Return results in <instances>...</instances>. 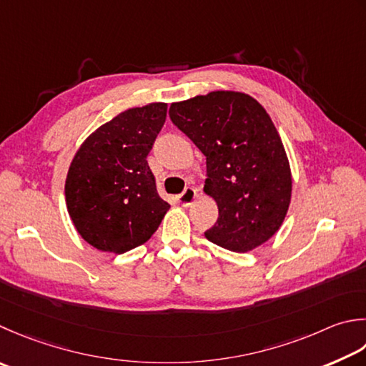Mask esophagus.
Listing matches in <instances>:
<instances>
[{
  "mask_svg": "<svg viewBox=\"0 0 366 366\" xmlns=\"http://www.w3.org/2000/svg\"><path fill=\"white\" fill-rule=\"evenodd\" d=\"M197 197H198L197 189H193V187H185V190L181 193V195H177V202L181 203L182 206L187 207V206H190L193 202H195Z\"/></svg>",
  "mask_w": 366,
  "mask_h": 366,
  "instance_id": "obj_1",
  "label": "esophagus"
}]
</instances>
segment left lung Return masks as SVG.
<instances>
[{
  "label": "left lung",
  "mask_w": 366,
  "mask_h": 366,
  "mask_svg": "<svg viewBox=\"0 0 366 366\" xmlns=\"http://www.w3.org/2000/svg\"><path fill=\"white\" fill-rule=\"evenodd\" d=\"M169 117L206 157L203 190L219 207L206 238L238 254L267 242L287 216L292 171L264 107L247 93L216 90L173 103Z\"/></svg>",
  "instance_id": "left-lung-1"
}]
</instances>
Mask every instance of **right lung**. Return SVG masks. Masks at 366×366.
Segmentation results:
<instances>
[{
  "label": "right lung",
  "mask_w": 366,
  "mask_h": 366,
  "mask_svg": "<svg viewBox=\"0 0 366 366\" xmlns=\"http://www.w3.org/2000/svg\"><path fill=\"white\" fill-rule=\"evenodd\" d=\"M167 111V103H150L120 112L74 154L64 182L66 207L77 233L95 249L124 254L144 244L168 212L146 160Z\"/></svg>",
  "instance_id": "right-lung-1"
}]
</instances>
